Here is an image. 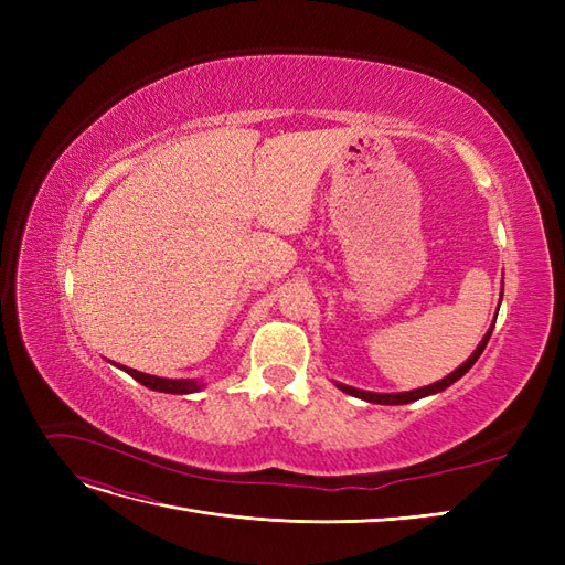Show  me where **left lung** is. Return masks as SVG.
<instances>
[{
    "instance_id": "1",
    "label": "left lung",
    "mask_w": 565,
    "mask_h": 565,
    "mask_svg": "<svg viewBox=\"0 0 565 565\" xmlns=\"http://www.w3.org/2000/svg\"><path fill=\"white\" fill-rule=\"evenodd\" d=\"M500 301H502V297H500ZM492 328H494V322L490 324V330H488V332H486V337L481 339V344L476 347V351L467 358L465 363H461L455 372H450L448 377H443L440 382H434V384H429V386L413 388V391H403V393H374V391L353 388V386L339 384V382H334V384H337V388H341L344 393H349V396H355V398L367 401V403H377V405H405V403H413V401H419V398H426V396H434V393L446 391L450 384H455L457 380L465 377V374L473 367V363L478 361V358H481V353H483V349H486V344H488V339H490V334H492Z\"/></svg>"
}]
</instances>
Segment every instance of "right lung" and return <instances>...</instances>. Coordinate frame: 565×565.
<instances>
[{
  "label": "right lung",
  "mask_w": 565,
  "mask_h": 565,
  "mask_svg": "<svg viewBox=\"0 0 565 565\" xmlns=\"http://www.w3.org/2000/svg\"><path fill=\"white\" fill-rule=\"evenodd\" d=\"M115 367L125 370L127 374H131L136 382H141L143 386H148L152 391H160V393H179V396H181V393H195L204 386L198 380H164V377H156V374H146V372L131 370V367H125V365H115Z\"/></svg>",
  "instance_id": "right-lung-1"
}]
</instances>
